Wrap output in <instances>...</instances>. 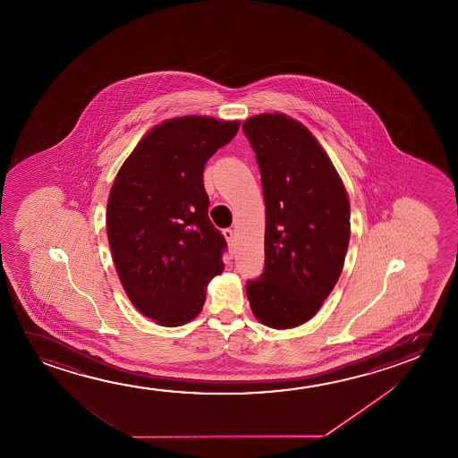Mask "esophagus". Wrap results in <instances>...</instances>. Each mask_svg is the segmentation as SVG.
Here are the masks:
<instances>
[{"label":"esophagus","mask_w":458,"mask_h":458,"mask_svg":"<svg viewBox=\"0 0 458 458\" xmlns=\"http://www.w3.org/2000/svg\"><path fill=\"white\" fill-rule=\"evenodd\" d=\"M224 236H225L228 246L232 249L233 244H234V232H233L232 228H226V230H224Z\"/></svg>","instance_id":"obj_1"}]
</instances>
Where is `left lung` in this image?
Segmentation results:
<instances>
[{
  "label": "left lung",
  "mask_w": 458,
  "mask_h": 458,
  "mask_svg": "<svg viewBox=\"0 0 458 458\" xmlns=\"http://www.w3.org/2000/svg\"><path fill=\"white\" fill-rule=\"evenodd\" d=\"M257 154L267 211L265 271L247 282L257 320L275 330L306 324L338 282L351 238V203L324 148L282 113L242 123Z\"/></svg>",
  "instance_id": "8db88e82"
}]
</instances>
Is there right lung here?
Segmentation results:
<instances>
[{
  "mask_svg": "<svg viewBox=\"0 0 458 458\" xmlns=\"http://www.w3.org/2000/svg\"><path fill=\"white\" fill-rule=\"evenodd\" d=\"M238 130V120L209 115L165 120L114 179L106 209L114 265L131 304L155 324H189L225 267V238L208 216L203 171Z\"/></svg>",
  "mask_w": 458,
  "mask_h": 458,
  "instance_id": "1",
  "label": "right lung"
}]
</instances>
